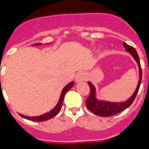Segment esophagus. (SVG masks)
Returning <instances> with one entry per match:
<instances>
[{
  "label": "esophagus",
  "instance_id": "1",
  "mask_svg": "<svg viewBox=\"0 0 149 149\" xmlns=\"http://www.w3.org/2000/svg\"><path fill=\"white\" fill-rule=\"evenodd\" d=\"M86 79V74L84 72H79L76 75L75 80L77 83H80V82L85 81Z\"/></svg>",
  "mask_w": 149,
  "mask_h": 149
}]
</instances>
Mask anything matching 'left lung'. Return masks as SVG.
<instances>
[{"mask_svg": "<svg viewBox=\"0 0 149 149\" xmlns=\"http://www.w3.org/2000/svg\"><path fill=\"white\" fill-rule=\"evenodd\" d=\"M123 46H124L126 51L128 52L132 55V57L134 58V60L136 61L137 64L139 65V79L136 90L134 92V93L132 94V97H130L125 101H107V100H99L97 98V92H96L95 86H94L93 84H92L91 82L89 81L88 84L90 86V88H91V94L88 97V98L86 99V105L87 107V108L96 115L101 116V117H110V116L115 115L117 113H120L122 111H124L125 109L127 108L128 107L131 106V104L133 103L137 93L139 92V87H140V85H141V77H142V72H141L139 55L137 53L136 50L134 49L133 47L127 45V43L123 42Z\"/></svg>", "mask_w": 149, "mask_h": 149, "instance_id": "1", "label": "left lung"}]
</instances>
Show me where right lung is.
Listing matches in <instances>:
<instances>
[{
	"label": "right lung",
	"instance_id": "obj_1",
	"mask_svg": "<svg viewBox=\"0 0 149 149\" xmlns=\"http://www.w3.org/2000/svg\"><path fill=\"white\" fill-rule=\"evenodd\" d=\"M42 43H37V44H35L33 45H41ZM74 85V82L72 81L69 83V84L66 85V86L63 89V91L61 92L60 94V97H59V100H58V103L56 105V107H54L53 109H52L49 112H47V113H44V114H42L40 116H36V117H30V116H25L23 115V114H21L19 113L20 116L22 117V118H25V119H28V120H34V121H45V120H49L51 118H54L55 116L57 114V113L60 111L61 107H62V105H63V99H64V97H65V94L70 89H71L72 87V86Z\"/></svg>",
	"mask_w": 149,
	"mask_h": 149
}]
</instances>
